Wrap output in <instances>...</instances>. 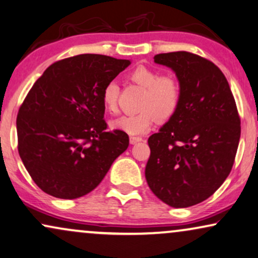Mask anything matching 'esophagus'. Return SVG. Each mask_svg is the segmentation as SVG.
<instances>
[{
    "label": "esophagus",
    "mask_w": 258,
    "mask_h": 258,
    "mask_svg": "<svg viewBox=\"0 0 258 258\" xmlns=\"http://www.w3.org/2000/svg\"><path fill=\"white\" fill-rule=\"evenodd\" d=\"M142 140H143L142 137H135V136L130 137V143H131L132 145L137 144V143H139V142H142Z\"/></svg>",
    "instance_id": "34e87169"
}]
</instances>
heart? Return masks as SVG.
<instances>
[{
    "label": "heart",
    "mask_w": 258,
    "mask_h": 258,
    "mask_svg": "<svg viewBox=\"0 0 258 258\" xmlns=\"http://www.w3.org/2000/svg\"><path fill=\"white\" fill-rule=\"evenodd\" d=\"M130 80L144 88V95L139 103L140 112L112 121L114 128L128 135L137 136L148 132L157 118L159 121L169 120L176 113L181 102V86L172 75H159L151 68L139 65L130 73ZM120 88L115 81H110L103 87L101 101L110 114L119 112Z\"/></svg>",
    "instance_id": "heart-1"
}]
</instances>
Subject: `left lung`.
<instances>
[{
    "label": "left lung",
    "mask_w": 258,
    "mask_h": 258,
    "mask_svg": "<svg viewBox=\"0 0 258 258\" xmlns=\"http://www.w3.org/2000/svg\"><path fill=\"white\" fill-rule=\"evenodd\" d=\"M157 64L175 71L181 102L150 137L145 177L152 193L175 208L205 201L233 167L240 118L226 77L216 64L185 51L159 53Z\"/></svg>",
    "instance_id": "1"
}]
</instances>
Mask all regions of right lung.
<instances>
[{
	"label": "right lung",
	"instance_id": "obj_1",
	"mask_svg": "<svg viewBox=\"0 0 258 258\" xmlns=\"http://www.w3.org/2000/svg\"><path fill=\"white\" fill-rule=\"evenodd\" d=\"M131 61L78 54L51 64L16 118L18 150L35 184L54 198L77 199L103 180L128 148V136L107 131L101 93Z\"/></svg>",
	"mask_w": 258,
	"mask_h": 258
}]
</instances>
